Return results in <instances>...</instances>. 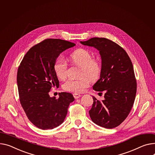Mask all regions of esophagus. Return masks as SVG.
<instances>
[{"label": "esophagus", "mask_w": 155, "mask_h": 155, "mask_svg": "<svg viewBox=\"0 0 155 155\" xmlns=\"http://www.w3.org/2000/svg\"><path fill=\"white\" fill-rule=\"evenodd\" d=\"M81 95H80V94H76V93H75V94H74V98H75V99H78V98H79L80 97H81Z\"/></svg>", "instance_id": "esophagus-1"}]
</instances>
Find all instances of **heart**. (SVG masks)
Wrapping results in <instances>:
<instances>
[{
  "mask_svg": "<svg viewBox=\"0 0 155 155\" xmlns=\"http://www.w3.org/2000/svg\"><path fill=\"white\" fill-rule=\"evenodd\" d=\"M70 58L74 64L81 67V78L67 80L63 85V88L68 91L81 93L89 86L90 78L94 80L99 76L101 71L100 62L97 59L92 58L90 51L84 48L75 50L71 54ZM54 70L58 78L65 79L67 75L66 61L63 58H58L54 63Z\"/></svg>",
  "mask_w": 155,
  "mask_h": 155,
  "instance_id": "b5f03b06",
  "label": "heart"
}]
</instances>
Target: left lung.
Masks as SVG:
<instances>
[{
	"label": "left lung",
	"mask_w": 155,
	"mask_h": 155,
	"mask_svg": "<svg viewBox=\"0 0 155 155\" xmlns=\"http://www.w3.org/2000/svg\"><path fill=\"white\" fill-rule=\"evenodd\" d=\"M80 43L99 51L100 77L93 88L106 91L101 101L92 96L90 117L101 127L115 128L127 118L135 99L137 80L131 61L124 49L108 38L94 37Z\"/></svg>",
	"instance_id": "8db88e82"
}]
</instances>
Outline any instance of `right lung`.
Returning <instances> with one entry per match:
<instances>
[{
	"mask_svg": "<svg viewBox=\"0 0 155 155\" xmlns=\"http://www.w3.org/2000/svg\"><path fill=\"white\" fill-rule=\"evenodd\" d=\"M75 44L68 41L45 39L31 48L20 63L17 76L20 101L28 120L38 128L53 129L62 123L70 103L75 100L67 92L59 98L50 97L49 92L59 87L54 65L59 55Z\"/></svg>",
	"mask_w": 155,
	"mask_h": 155,
	"instance_id": "obj_1",
	"label": "right lung"
}]
</instances>
